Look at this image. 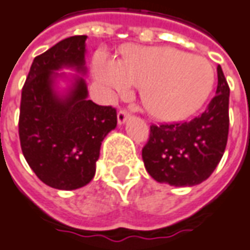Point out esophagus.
Returning <instances> with one entry per match:
<instances>
[{
	"label": "esophagus",
	"mask_w": 250,
	"mask_h": 250,
	"mask_svg": "<svg viewBox=\"0 0 250 250\" xmlns=\"http://www.w3.org/2000/svg\"><path fill=\"white\" fill-rule=\"evenodd\" d=\"M117 120H118V124H120V125L125 124V122L129 120V113L126 110H120L118 114H117Z\"/></svg>",
	"instance_id": "esophagus-1"
}]
</instances>
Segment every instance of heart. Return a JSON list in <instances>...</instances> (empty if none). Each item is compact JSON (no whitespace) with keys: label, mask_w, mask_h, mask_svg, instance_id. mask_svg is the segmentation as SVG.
I'll use <instances>...</instances> for the list:
<instances>
[{"label":"heart","mask_w":250,"mask_h":250,"mask_svg":"<svg viewBox=\"0 0 250 250\" xmlns=\"http://www.w3.org/2000/svg\"><path fill=\"white\" fill-rule=\"evenodd\" d=\"M98 83L110 95H126L142 85V102L163 121L192 115L204 104L214 85V70L206 58L168 46L132 47L114 60L98 53L94 60Z\"/></svg>","instance_id":"obj_1"}]
</instances>
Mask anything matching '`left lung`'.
<instances>
[{
	"mask_svg": "<svg viewBox=\"0 0 250 250\" xmlns=\"http://www.w3.org/2000/svg\"><path fill=\"white\" fill-rule=\"evenodd\" d=\"M216 95L192 121L151 125L143 162L155 181L193 187L206 181L225 154L229 136L230 88L218 65Z\"/></svg>",
	"mask_w": 250,
	"mask_h": 250,
	"instance_id": "1",
	"label": "left lung"
}]
</instances>
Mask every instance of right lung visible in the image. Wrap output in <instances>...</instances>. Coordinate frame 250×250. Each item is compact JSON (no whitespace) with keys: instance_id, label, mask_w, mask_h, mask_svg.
I'll return each mask as SVG.
<instances>
[{"instance_id":"1","label":"right lung","mask_w":250,"mask_h":250,"mask_svg":"<svg viewBox=\"0 0 250 250\" xmlns=\"http://www.w3.org/2000/svg\"><path fill=\"white\" fill-rule=\"evenodd\" d=\"M85 35L66 38L34 58L24 83L19 136L24 158L46 185L73 190L94 178L103 139L117 126V111L88 99L83 76H72L65 94L56 89L57 72L85 75Z\"/></svg>"}]
</instances>
